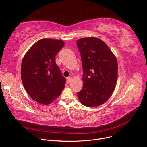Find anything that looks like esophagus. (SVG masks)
<instances>
[{"label": "esophagus", "instance_id": "34e87169", "mask_svg": "<svg viewBox=\"0 0 147 147\" xmlns=\"http://www.w3.org/2000/svg\"><path fill=\"white\" fill-rule=\"evenodd\" d=\"M71 80H72V78H71V77H68L67 78V83H70Z\"/></svg>", "mask_w": 147, "mask_h": 147}]
</instances>
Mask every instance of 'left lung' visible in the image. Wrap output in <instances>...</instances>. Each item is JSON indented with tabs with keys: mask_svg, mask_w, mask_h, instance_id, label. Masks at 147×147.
Wrapping results in <instances>:
<instances>
[{
	"mask_svg": "<svg viewBox=\"0 0 147 147\" xmlns=\"http://www.w3.org/2000/svg\"><path fill=\"white\" fill-rule=\"evenodd\" d=\"M83 67L82 90L77 93L81 103L88 107L99 106L112 95L116 86L118 64L116 57L100 39L78 40Z\"/></svg>",
	"mask_w": 147,
	"mask_h": 147,
	"instance_id": "left-lung-1",
	"label": "left lung"
}]
</instances>
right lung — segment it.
<instances>
[{"label":"right lung","mask_w":147,"mask_h":147,"mask_svg":"<svg viewBox=\"0 0 147 147\" xmlns=\"http://www.w3.org/2000/svg\"><path fill=\"white\" fill-rule=\"evenodd\" d=\"M64 45L60 40L43 38L30 48L22 61V82L28 94L38 103L50 104L65 86L66 80L55 61Z\"/></svg>","instance_id":"right-lung-1"}]
</instances>
